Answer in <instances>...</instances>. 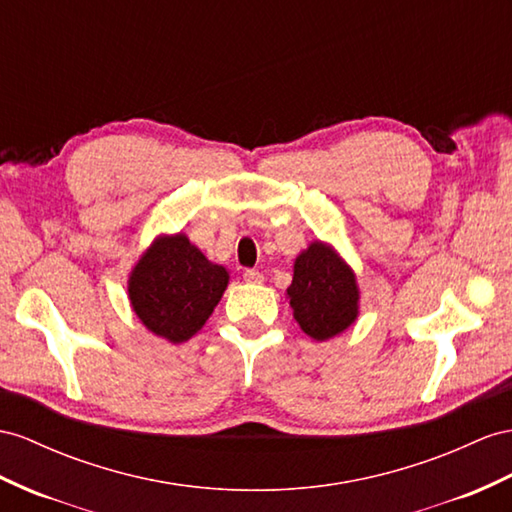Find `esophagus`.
<instances>
[{
    "label": "esophagus",
    "instance_id": "obj_1",
    "mask_svg": "<svg viewBox=\"0 0 512 512\" xmlns=\"http://www.w3.org/2000/svg\"><path fill=\"white\" fill-rule=\"evenodd\" d=\"M244 281L246 283H261L264 281V274L255 268H248V270H244Z\"/></svg>",
    "mask_w": 512,
    "mask_h": 512
}]
</instances>
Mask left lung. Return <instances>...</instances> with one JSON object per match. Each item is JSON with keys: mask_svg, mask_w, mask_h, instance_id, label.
<instances>
[{"mask_svg": "<svg viewBox=\"0 0 512 512\" xmlns=\"http://www.w3.org/2000/svg\"><path fill=\"white\" fill-rule=\"evenodd\" d=\"M287 296L300 329L318 342L342 333L357 318L355 274L322 242L298 255Z\"/></svg>", "mask_w": 512, "mask_h": 512, "instance_id": "8db88e82", "label": "left lung"}]
</instances>
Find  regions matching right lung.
<instances>
[{
  "instance_id": "add662e5",
  "label": "right lung",
  "mask_w": 512,
  "mask_h": 512,
  "mask_svg": "<svg viewBox=\"0 0 512 512\" xmlns=\"http://www.w3.org/2000/svg\"><path fill=\"white\" fill-rule=\"evenodd\" d=\"M229 274L186 235L157 240L129 279V300L149 331L173 344L188 342L212 316Z\"/></svg>"
}]
</instances>
